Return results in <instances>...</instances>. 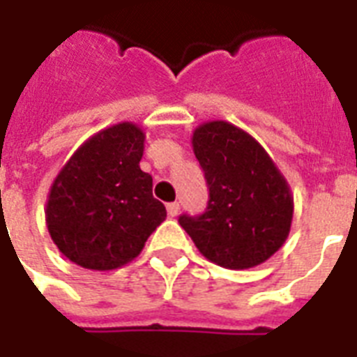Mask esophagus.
I'll return each mask as SVG.
<instances>
[{
    "label": "esophagus",
    "mask_w": 357,
    "mask_h": 357,
    "mask_svg": "<svg viewBox=\"0 0 357 357\" xmlns=\"http://www.w3.org/2000/svg\"><path fill=\"white\" fill-rule=\"evenodd\" d=\"M167 211H168V217H178L179 213V204L178 202H172V204H168L167 206Z\"/></svg>",
    "instance_id": "34e87169"
}]
</instances>
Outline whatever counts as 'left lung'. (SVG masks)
<instances>
[{
  "label": "left lung",
  "instance_id": "obj_1",
  "mask_svg": "<svg viewBox=\"0 0 357 357\" xmlns=\"http://www.w3.org/2000/svg\"><path fill=\"white\" fill-rule=\"evenodd\" d=\"M192 150L209 202L200 217L181 215V228L215 265L244 271L265 263L291 231L294 204L287 179L252 135L224 120L198 126Z\"/></svg>",
  "mask_w": 357,
  "mask_h": 357
}]
</instances>
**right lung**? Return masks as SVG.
I'll use <instances>...</instances> for the list:
<instances>
[{"mask_svg": "<svg viewBox=\"0 0 357 357\" xmlns=\"http://www.w3.org/2000/svg\"><path fill=\"white\" fill-rule=\"evenodd\" d=\"M144 131L133 122L92 135L53 179L46 226L61 254L89 271H114L142 252L167 209L140 170Z\"/></svg>", "mask_w": 357, "mask_h": 357, "instance_id": "right-lung-1", "label": "right lung"}]
</instances>
